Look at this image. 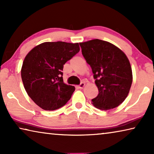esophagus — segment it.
I'll use <instances>...</instances> for the list:
<instances>
[{
    "instance_id": "1",
    "label": "esophagus",
    "mask_w": 154,
    "mask_h": 154,
    "mask_svg": "<svg viewBox=\"0 0 154 154\" xmlns=\"http://www.w3.org/2000/svg\"><path fill=\"white\" fill-rule=\"evenodd\" d=\"M85 83H83H83H80V85H78L77 87L79 88V89H82V88L85 86Z\"/></svg>"
}]
</instances>
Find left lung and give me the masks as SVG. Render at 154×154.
I'll use <instances>...</instances> for the list:
<instances>
[{
	"mask_svg": "<svg viewBox=\"0 0 154 154\" xmlns=\"http://www.w3.org/2000/svg\"><path fill=\"white\" fill-rule=\"evenodd\" d=\"M79 45L98 89L92 105L106 111L118 106L126 98L132 82L128 58L118 47L105 41L93 39Z\"/></svg>",
	"mask_w": 154,
	"mask_h": 154,
	"instance_id": "left-lung-1",
	"label": "left lung"
}]
</instances>
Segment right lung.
Instances as JSON below:
<instances>
[{"label": "right lung", "instance_id": "1", "mask_svg": "<svg viewBox=\"0 0 154 154\" xmlns=\"http://www.w3.org/2000/svg\"><path fill=\"white\" fill-rule=\"evenodd\" d=\"M79 50L78 43L58 41L39 44L28 52L21 76L28 95L39 107L56 110L71 98L75 88L64 83L62 71Z\"/></svg>", "mask_w": 154, "mask_h": 154}]
</instances>
